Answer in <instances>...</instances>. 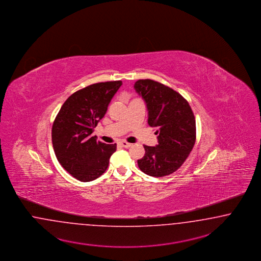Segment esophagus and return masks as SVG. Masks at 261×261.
Segmentation results:
<instances>
[{
    "mask_svg": "<svg viewBox=\"0 0 261 261\" xmlns=\"http://www.w3.org/2000/svg\"><path fill=\"white\" fill-rule=\"evenodd\" d=\"M120 144H121L123 147H125V148H129V147L132 145V144H129V143H127L125 141H121Z\"/></svg>",
    "mask_w": 261,
    "mask_h": 261,
    "instance_id": "34e87169",
    "label": "esophagus"
}]
</instances>
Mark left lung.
<instances>
[{"label":"left lung","mask_w":261,"mask_h":261,"mask_svg":"<svg viewBox=\"0 0 261 261\" xmlns=\"http://www.w3.org/2000/svg\"><path fill=\"white\" fill-rule=\"evenodd\" d=\"M148 112V124L156 128L158 144L144 145L138 160L145 174L162 177L178 170L196 142V120L189 103L178 92L161 83L145 79L134 85Z\"/></svg>","instance_id":"1"}]
</instances>
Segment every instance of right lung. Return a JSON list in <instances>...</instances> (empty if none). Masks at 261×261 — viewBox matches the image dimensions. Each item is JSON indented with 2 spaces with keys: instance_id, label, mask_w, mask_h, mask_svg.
I'll list each match as a JSON object with an SVG mask.
<instances>
[{
  "instance_id": "1",
  "label": "right lung",
  "mask_w": 261,
  "mask_h": 261,
  "mask_svg": "<svg viewBox=\"0 0 261 261\" xmlns=\"http://www.w3.org/2000/svg\"><path fill=\"white\" fill-rule=\"evenodd\" d=\"M121 85V81L97 83L74 92L55 118L52 143L57 159L82 182L102 175L117 150V144L97 142L91 134Z\"/></svg>"
}]
</instances>
